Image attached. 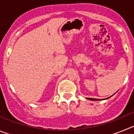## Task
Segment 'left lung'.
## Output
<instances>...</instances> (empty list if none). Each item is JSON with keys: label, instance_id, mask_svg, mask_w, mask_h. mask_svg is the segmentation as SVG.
I'll list each match as a JSON object with an SVG mask.
<instances>
[{"label": "left lung", "instance_id": "8db88e82", "mask_svg": "<svg viewBox=\"0 0 134 134\" xmlns=\"http://www.w3.org/2000/svg\"><path fill=\"white\" fill-rule=\"evenodd\" d=\"M107 99H109V98H107ZM87 99H88V100H100V99H93V98H87Z\"/></svg>", "mask_w": 134, "mask_h": 134}]
</instances>
